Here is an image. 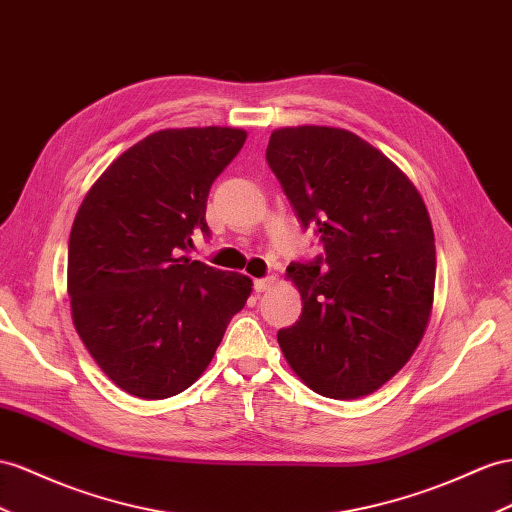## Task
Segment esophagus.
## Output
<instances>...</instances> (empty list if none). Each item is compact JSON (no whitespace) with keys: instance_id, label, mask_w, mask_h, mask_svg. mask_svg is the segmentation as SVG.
I'll return each instance as SVG.
<instances>
[{"instance_id":"esophagus-1","label":"esophagus","mask_w":512,"mask_h":512,"mask_svg":"<svg viewBox=\"0 0 512 512\" xmlns=\"http://www.w3.org/2000/svg\"><path fill=\"white\" fill-rule=\"evenodd\" d=\"M274 283H277V277H274V274H270V277H266V279H257L255 281V290L257 292H266V290H270Z\"/></svg>"}]
</instances>
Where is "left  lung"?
Returning a JSON list of instances; mask_svg holds the SVG:
<instances>
[{
	"instance_id": "8db88e82",
	"label": "left lung",
	"mask_w": 512,
	"mask_h": 512,
	"mask_svg": "<svg viewBox=\"0 0 512 512\" xmlns=\"http://www.w3.org/2000/svg\"><path fill=\"white\" fill-rule=\"evenodd\" d=\"M266 160L300 225L324 246L287 268L303 313L277 333L279 346L320 396H368L426 331L437 272L428 209L396 164L346 129H277Z\"/></svg>"
}]
</instances>
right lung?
I'll list each match as a JSON object with an SVG mask.
<instances>
[{
    "label": "right lung",
    "mask_w": 512,
    "mask_h": 512,
    "mask_svg": "<svg viewBox=\"0 0 512 512\" xmlns=\"http://www.w3.org/2000/svg\"><path fill=\"white\" fill-rule=\"evenodd\" d=\"M246 131H155L88 190L69 238L77 335L114 385L144 400L177 396L199 378L253 281L188 253L209 238L207 196Z\"/></svg>",
    "instance_id": "add662e5"
}]
</instances>
